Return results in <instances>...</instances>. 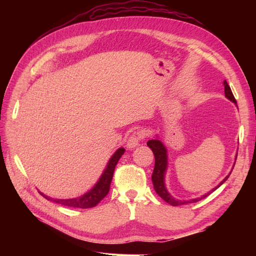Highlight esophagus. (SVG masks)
I'll list each match as a JSON object with an SVG mask.
<instances>
[{"label":"esophagus","mask_w":256,"mask_h":256,"mask_svg":"<svg viewBox=\"0 0 256 256\" xmlns=\"http://www.w3.org/2000/svg\"><path fill=\"white\" fill-rule=\"evenodd\" d=\"M142 134L141 132H134L131 134L128 140H127V147L128 148H134V147L138 144V142H140L142 140Z\"/></svg>","instance_id":"1"}]
</instances>
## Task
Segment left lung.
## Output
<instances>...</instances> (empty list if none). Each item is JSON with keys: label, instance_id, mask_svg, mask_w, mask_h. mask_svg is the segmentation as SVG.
Instances as JSON below:
<instances>
[{"label": "left lung", "instance_id": "left-lung-1", "mask_svg": "<svg viewBox=\"0 0 256 256\" xmlns=\"http://www.w3.org/2000/svg\"><path fill=\"white\" fill-rule=\"evenodd\" d=\"M223 85H224V94H226V97L228 99H230L232 102L236 104V99L233 95V92H232L230 88V85L228 84V82L224 81ZM147 146H148L152 150L154 156V172H152V175L154 189V191L157 192V194L162 200H164L166 203L171 204L172 206H180V205H184V204H187V203H194V202H198V200H200L205 198L206 196L210 194L212 192H214L216 188H219L220 186L224 182H226L228 178V176L230 175V174H228L218 186H216V188H214L212 191H209L208 193H206V194L202 196L200 198H193V200H175L168 192V190L166 188V184H164V176H166V168H168V154H166V146L160 140H156V138H154V140H150L148 142H147Z\"/></svg>", "mask_w": 256, "mask_h": 256}]
</instances>
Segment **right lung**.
<instances>
[{
  "label": "right lung",
  "instance_id": "add662e5",
  "mask_svg": "<svg viewBox=\"0 0 256 256\" xmlns=\"http://www.w3.org/2000/svg\"><path fill=\"white\" fill-rule=\"evenodd\" d=\"M125 152V150L120 147L118 150L114 152L111 159L108 162V166L104 171L102 175L100 176L99 180L97 184L92 187L88 192L85 193L82 196L76 198H68V200H60V198H52L47 196H44V193L40 192V194L47 198L48 200H52L54 203H58L68 207H78V208H92L96 206L100 200H102L110 190V184L113 178V173L116 164L120 160V158L122 156V154Z\"/></svg>",
  "mask_w": 256,
  "mask_h": 256
}]
</instances>
